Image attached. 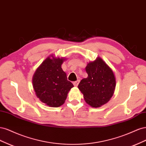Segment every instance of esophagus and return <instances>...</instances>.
<instances>
[{"label":"esophagus","instance_id":"obj_1","mask_svg":"<svg viewBox=\"0 0 146 146\" xmlns=\"http://www.w3.org/2000/svg\"><path fill=\"white\" fill-rule=\"evenodd\" d=\"M79 82H80V81H79V80H77V81H76V82H73L74 85L75 86H77L78 85Z\"/></svg>","mask_w":146,"mask_h":146}]
</instances>
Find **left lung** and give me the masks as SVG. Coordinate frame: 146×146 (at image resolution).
<instances>
[{
	"instance_id": "left-lung-1",
	"label": "left lung",
	"mask_w": 146,
	"mask_h": 146,
	"mask_svg": "<svg viewBox=\"0 0 146 146\" xmlns=\"http://www.w3.org/2000/svg\"><path fill=\"white\" fill-rule=\"evenodd\" d=\"M88 75L78 84L86 102L92 107H99L107 103L113 95L116 86L114 75L107 64L100 58L88 64Z\"/></svg>"
}]
</instances>
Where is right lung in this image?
<instances>
[{"label":"right lung","mask_w":146,"mask_h":146,"mask_svg":"<svg viewBox=\"0 0 146 146\" xmlns=\"http://www.w3.org/2000/svg\"><path fill=\"white\" fill-rule=\"evenodd\" d=\"M64 59L48 57L35 72L33 86L36 95L42 102L52 107L62 105L73 84L68 80L61 68Z\"/></svg>","instance_id":"obj_1"}]
</instances>
